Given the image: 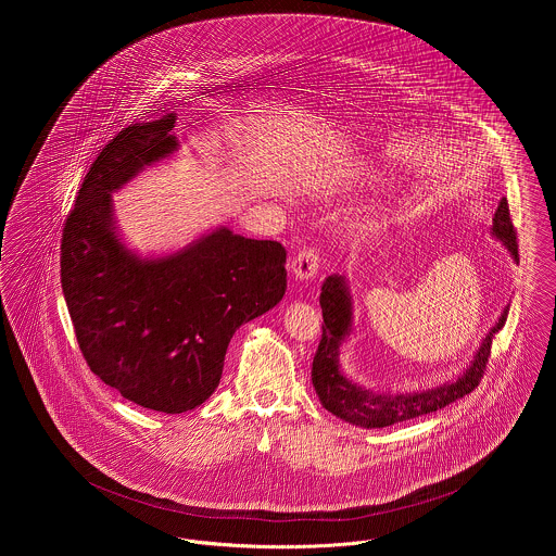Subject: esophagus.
Instances as JSON below:
<instances>
[{"instance_id":"obj_1","label":"esophagus","mask_w":556,"mask_h":556,"mask_svg":"<svg viewBox=\"0 0 556 556\" xmlns=\"http://www.w3.org/2000/svg\"><path fill=\"white\" fill-rule=\"evenodd\" d=\"M289 271L295 280H311L315 278L318 271V252L313 248H306L302 252H298L291 263H289Z\"/></svg>"}]
</instances>
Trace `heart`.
<instances>
[{
    "mask_svg": "<svg viewBox=\"0 0 556 556\" xmlns=\"http://www.w3.org/2000/svg\"><path fill=\"white\" fill-rule=\"evenodd\" d=\"M372 177H377V175H372Z\"/></svg>",
    "mask_w": 556,
    "mask_h": 556,
    "instance_id": "obj_1",
    "label": "heart"
}]
</instances>
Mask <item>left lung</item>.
I'll list each match as a JSON object with an SVG mask.
<instances>
[{"label": "left lung", "mask_w": 556, "mask_h": 556, "mask_svg": "<svg viewBox=\"0 0 556 556\" xmlns=\"http://www.w3.org/2000/svg\"><path fill=\"white\" fill-rule=\"evenodd\" d=\"M490 233L507 248L514 261H518V243H516V233L509 220V207L505 199L498 201ZM318 304L323 311V336L313 362L315 392L320 404L329 413L362 428L394 426L397 421L428 415L432 410L447 406L458 397L471 394L477 383L481 381L483 368L488 364L492 336L505 325V318L509 313V306H505L498 320L481 340L471 364L458 379L430 390L410 392V394H390V392L379 394L353 383L340 370V349L353 331V298H351L346 278L338 274L327 276L320 287Z\"/></svg>", "instance_id": "left-lung-1"}]
</instances>
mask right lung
<instances>
[{
	"label": "right lung",
	"instance_id": "1",
	"mask_svg": "<svg viewBox=\"0 0 556 556\" xmlns=\"http://www.w3.org/2000/svg\"><path fill=\"white\" fill-rule=\"evenodd\" d=\"M175 115L130 124L83 179L62 236V289L89 370L160 413L203 404L239 327L287 291L282 243L218 227L164 256L119 236L113 192L179 150Z\"/></svg>",
	"mask_w": 556,
	"mask_h": 556
}]
</instances>
